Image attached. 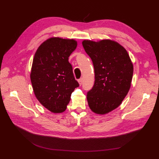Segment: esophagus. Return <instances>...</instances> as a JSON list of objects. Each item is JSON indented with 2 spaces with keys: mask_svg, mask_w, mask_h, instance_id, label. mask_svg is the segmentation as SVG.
Wrapping results in <instances>:
<instances>
[{
  "mask_svg": "<svg viewBox=\"0 0 159 159\" xmlns=\"http://www.w3.org/2000/svg\"><path fill=\"white\" fill-rule=\"evenodd\" d=\"M78 82H79L80 85H82V83H83V79H80L78 80Z\"/></svg>",
  "mask_w": 159,
  "mask_h": 159,
  "instance_id": "obj_1",
  "label": "esophagus"
}]
</instances>
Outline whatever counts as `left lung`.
<instances>
[{
  "instance_id": "1",
  "label": "left lung",
  "mask_w": 159,
  "mask_h": 159,
  "mask_svg": "<svg viewBox=\"0 0 159 159\" xmlns=\"http://www.w3.org/2000/svg\"><path fill=\"white\" fill-rule=\"evenodd\" d=\"M82 43L95 72L93 87L87 94V102L93 113L107 114L119 107L128 93L133 63L127 50L113 40L86 39Z\"/></svg>"
}]
</instances>
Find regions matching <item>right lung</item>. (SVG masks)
Returning a JSON list of instances; mask_svg holds the SVG:
<instances>
[{
	"label": "right lung",
	"instance_id": "add662e5",
	"mask_svg": "<svg viewBox=\"0 0 159 159\" xmlns=\"http://www.w3.org/2000/svg\"><path fill=\"white\" fill-rule=\"evenodd\" d=\"M77 46L74 39L50 38L35 52L30 74L35 97L54 113L65 111L71 94L79 84L68 58Z\"/></svg>",
	"mask_w": 159,
	"mask_h": 159
}]
</instances>
